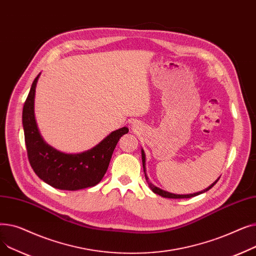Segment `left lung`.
<instances>
[{"label": "left lung", "instance_id": "1", "mask_svg": "<svg viewBox=\"0 0 256 256\" xmlns=\"http://www.w3.org/2000/svg\"><path fill=\"white\" fill-rule=\"evenodd\" d=\"M141 154H142V164H143V170H144V173H145V178H146V182H147V184H148V186H150V189L152 190V192L154 193H156V194H158V195H160V196H162V197H165V198H174V199H178V198H191V197H194V196H197V195H199V194H202V193H204V192H206V191H208L210 189H212V188L217 184V182L219 180V178L214 182V184H212L208 188H206V190H204V191H200V192H197V193H194V194H186V195H178V194H173V193H169V192H167V191H164V190H162V189H160V188H158V186H154L152 182H148V178H147V176H146V168H145V154H144V150H142V152H141Z\"/></svg>", "mask_w": 256, "mask_h": 256}]
</instances>
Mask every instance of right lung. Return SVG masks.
I'll return each instance as SVG.
<instances>
[{"label":"right lung","mask_w":256,"mask_h":256,"mask_svg":"<svg viewBox=\"0 0 256 256\" xmlns=\"http://www.w3.org/2000/svg\"><path fill=\"white\" fill-rule=\"evenodd\" d=\"M40 74L35 78L22 109L24 143L30 165L36 176L60 190L76 191L98 184L109 167L115 147L128 128L112 132L100 143L82 154L61 152L46 144L40 136L35 115V88Z\"/></svg>","instance_id":"obj_1"}]
</instances>
